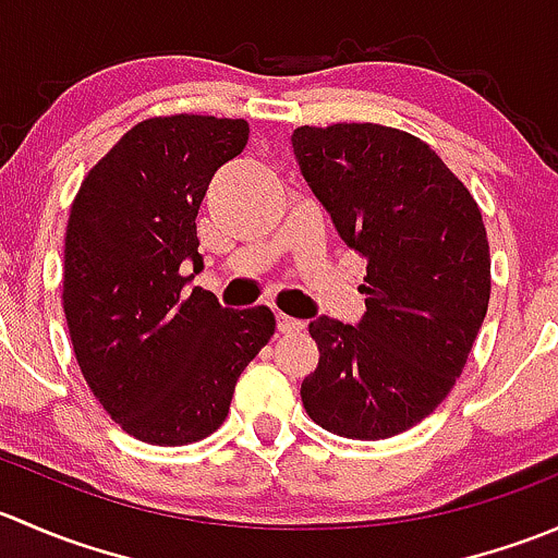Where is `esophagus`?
Masks as SVG:
<instances>
[{
  "label": "esophagus",
  "instance_id": "esophagus-1",
  "mask_svg": "<svg viewBox=\"0 0 558 558\" xmlns=\"http://www.w3.org/2000/svg\"><path fill=\"white\" fill-rule=\"evenodd\" d=\"M305 329V320L289 318V315H278V331L280 335H300Z\"/></svg>",
  "mask_w": 558,
  "mask_h": 558
}]
</instances>
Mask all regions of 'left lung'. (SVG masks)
I'll use <instances>...</instances> for the list:
<instances>
[{
  "instance_id": "left-lung-1",
  "label": "left lung",
  "mask_w": 558,
  "mask_h": 558,
  "mask_svg": "<svg viewBox=\"0 0 558 558\" xmlns=\"http://www.w3.org/2000/svg\"><path fill=\"white\" fill-rule=\"evenodd\" d=\"M296 165L342 243L367 258L356 326L318 315L302 404L324 429L386 440L424 421L464 369L492 294L475 199L418 137L380 123L300 126Z\"/></svg>"
}]
</instances>
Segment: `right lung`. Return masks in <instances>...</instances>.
<instances>
[{
    "label": "right lung",
    "mask_w": 558,
    "mask_h": 558,
    "mask_svg": "<svg viewBox=\"0 0 558 558\" xmlns=\"http://www.w3.org/2000/svg\"><path fill=\"white\" fill-rule=\"evenodd\" d=\"M243 118L170 116L129 129L83 180L64 240V313L94 397L150 446L213 435L247 364L275 335L269 307L229 311L194 286L196 213L243 154ZM191 263L195 272L182 278Z\"/></svg>",
    "instance_id": "right-lung-1"
}]
</instances>
